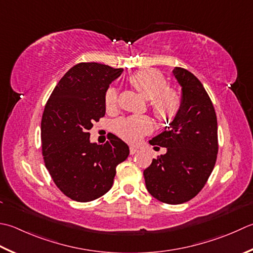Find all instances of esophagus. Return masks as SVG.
<instances>
[{"instance_id": "obj_1", "label": "esophagus", "mask_w": 253, "mask_h": 253, "mask_svg": "<svg viewBox=\"0 0 253 253\" xmlns=\"http://www.w3.org/2000/svg\"><path fill=\"white\" fill-rule=\"evenodd\" d=\"M129 152H130V155H135L136 152H138V149H137V148L131 146V147L129 148Z\"/></svg>"}]
</instances>
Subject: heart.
Returning <instances> with one entry per match:
<instances>
[{"mask_svg":"<svg viewBox=\"0 0 253 253\" xmlns=\"http://www.w3.org/2000/svg\"><path fill=\"white\" fill-rule=\"evenodd\" d=\"M131 85L149 100L155 116L163 124L172 122L180 113L182 97L180 93L169 88V83L159 72L139 71L129 77ZM105 107L108 112L117 110V93L108 88L105 94ZM115 132L127 142L136 143L152 130V122L147 116H130L116 122Z\"/></svg>","mask_w":253,"mask_h":253,"instance_id":"heart-1","label":"heart"}]
</instances>
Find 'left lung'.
<instances>
[{"label":"left lung","instance_id":"obj_1","mask_svg":"<svg viewBox=\"0 0 253 253\" xmlns=\"http://www.w3.org/2000/svg\"><path fill=\"white\" fill-rule=\"evenodd\" d=\"M173 74L182 86V107L170 127L150 140L167 148L143 171L148 192L162 203L182 204L205 186L218 153L215 108L201 81L186 69ZM159 148V147H156Z\"/></svg>","mask_w":253,"mask_h":253}]
</instances>
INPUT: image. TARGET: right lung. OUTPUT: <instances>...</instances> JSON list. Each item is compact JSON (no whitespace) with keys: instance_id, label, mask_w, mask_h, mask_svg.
<instances>
[{"instance_id":"right-lung-1","label":"right lung","mask_w":253,"mask_h":253,"mask_svg":"<svg viewBox=\"0 0 253 253\" xmlns=\"http://www.w3.org/2000/svg\"><path fill=\"white\" fill-rule=\"evenodd\" d=\"M123 69L96 62L72 67L53 88L42 118L44 166L69 199L91 202L111 190L116 167L129 148L113 135L104 145L90 141L88 130L105 115V94Z\"/></svg>"}]
</instances>
